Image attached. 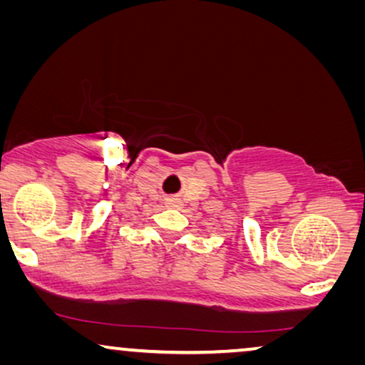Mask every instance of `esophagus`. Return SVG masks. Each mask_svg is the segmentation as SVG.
Here are the masks:
<instances>
[{
  "instance_id": "1",
  "label": "esophagus",
  "mask_w": 365,
  "mask_h": 365,
  "mask_svg": "<svg viewBox=\"0 0 365 365\" xmlns=\"http://www.w3.org/2000/svg\"><path fill=\"white\" fill-rule=\"evenodd\" d=\"M165 205H167V207L177 208V207H178V205H180V200H178V198H168V200H167V202H165Z\"/></svg>"
}]
</instances>
